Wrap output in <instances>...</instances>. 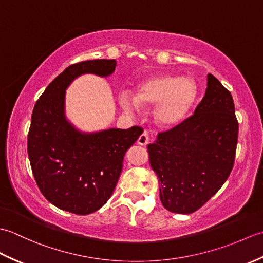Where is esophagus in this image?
<instances>
[{
  "label": "esophagus",
  "instance_id": "obj_1",
  "mask_svg": "<svg viewBox=\"0 0 263 263\" xmlns=\"http://www.w3.org/2000/svg\"><path fill=\"white\" fill-rule=\"evenodd\" d=\"M148 141H149V132L147 130H144L142 132V135L139 137L138 143L141 144V146H146V144L148 143Z\"/></svg>",
  "mask_w": 263,
  "mask_h": 263
}]
</instances>
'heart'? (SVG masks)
I'll list each match as a JSON object with an SVG mask.
<instances>
[{
	"label": "heart",
	"mask_w": 263,
	"mask_h": 263,
	"mask_svg": "<svg viewBox=\"0 0 263 263\" xmlns=\"http://www.w3.org/2000/svg\"><path fill=\"white\" fill-rule=\"evenodd\" d=\"M197 86L189 78L178 76H159L142 82L136 89V95L127 90L120 92L121 107L128 115H136L139 104L154 105L156 119L164 125H174L189 113L197 98Z\"/></svg>",
	"instance_id": "b5f03b06"
}]
</instances>
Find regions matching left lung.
Wrapping results in <instances>:
<instances>
[{
  "label": "left lung",
  "mask_w": 263,
  "mask_h": 263,
  "mask_svg": "<svg viewBox=\"0 0 263 263\" xmlns=\"http://www.w3.org/2000/svg\"><path fill=\"white\" fill-rule=\"evenodd\" d=\"M204 97L187 117L148 146L159 178L160 201L175 214H192L219 191L235 160L238 122L231 92L208 74Z\"/></svg>",
  "instance_id": "8db88e82"
}]
</instances>
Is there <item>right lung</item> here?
<instances>
[{
	"mask_svg": "<svg viewBox=\"0 0 263 263\" xmlns=\"http://www.w3.org/2000/svg\"><path fill=\"white\" fill-rule=\"evenodd\" d=\"M115 66V60L70 65L49 83L32 110L27 141L32 175L49 202L76 215H89L107 202L125 153L143 131L132 126L86 135L65 120L64 93L72 80L83 73L109 76Z\"/></svg>",
	"mask_w": 263,
	"mask_h": 263,
	"instance_id": "obj_1",
	"label": "right lung"
}]
</instances>
